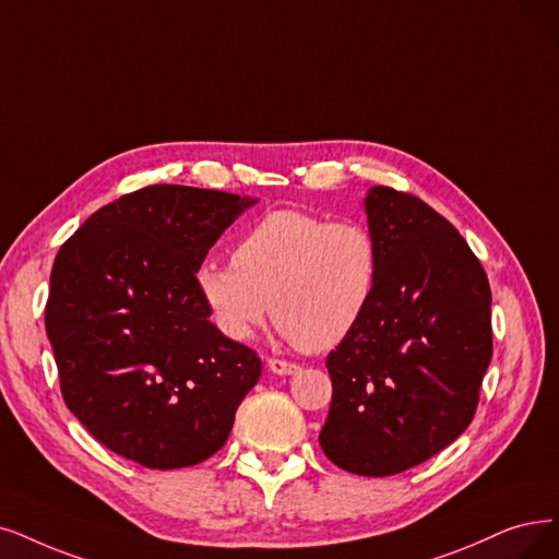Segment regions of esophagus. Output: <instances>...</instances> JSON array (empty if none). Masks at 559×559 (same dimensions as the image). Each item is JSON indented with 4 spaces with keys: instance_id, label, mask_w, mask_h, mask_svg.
<instances>
[{
    "instance_id": "1",
    "label": "esophagus",
    "mask_w": 559,
    "mask_h": 559,
    "mask_svg": "<svg viewBox=\"0 0 559 559\" xmlns=\"http://www.w3.org/2000/svg\"><path fill=\"white\" fill-rule=\"evenodd\" d=\"M265 367L271 369L273 373H277V376H296L300 371L298 365L286 362V360H277V357H271V360L265 362Z\"/></svg>"
}]
</instances>
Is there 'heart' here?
I'll use <instances>...</instances> for the list:
<instances>
[{"label": "heart", "mask_w": 559, "mask_h": 559, "mask_svg": "<svg viewBox=\"0 0 559 559\" xmlns=\"http://www.w3.org/2000/svg\"><path fill=\"white\" fill-rule=\"evenodd\" d=\"M381 265V245L362 222L284 209L257 219L229 263L199 265L194 286L225 337L248 340L271 305L284 340L321 353L360 325Z\"/></svg>", "instance_id": "1"}]
</instances>
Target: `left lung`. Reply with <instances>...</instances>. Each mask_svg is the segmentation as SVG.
<instances>
[{"label": "left lung", "instance_id": "8db88e82", "mask_svg": "<svg viewBox=\"0 0 559 559\" xmlns=\"http://www.w3.org/2000/svg\"><path fill=\"white\" fill-rule=\"evenodd\" d=\"M367 222L381 245L376 298L325 367L332 404L319 442L342 471L404 473L473 421L493 355L490 286L463 236L408 192L373 186Z\"/></svg>", "mask_w": 559, "mask_h": 559}]
</instances>
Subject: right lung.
Masks as SVG:
<instances>
[{
    "label": "right lung",
    "instance_id": "obj_1",
    "mask_svg": "<svg viewBox=\"0 0 559 559\" xmlns=\"http://www.w3.org/2000/svg\"><path fill=\"white\" fill-rule=\"evenodd\" d=\"M254 204L148 186L96 211L61 245L46 332L66 406L107 450L174 471L227 442L261 360L209 321L194 273Z\"/></svg>",
    "mask_w": 559,
    "mask_h": 559
}]
</instances>
